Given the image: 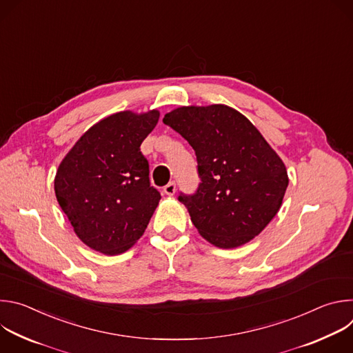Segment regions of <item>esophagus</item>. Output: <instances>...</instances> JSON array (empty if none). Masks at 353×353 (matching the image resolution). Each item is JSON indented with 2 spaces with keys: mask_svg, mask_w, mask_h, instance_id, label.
<instances>
[{
  "mask_svg": "<svg viewBox=\"0 0 353 353\" xmlns=\"http://www.w3.org/2000/svg\"><path fill=\"white\" fill-rule=\"evenodd\" d=\"M163 191H165L166 195H174V192H176V183H174V181H170L169 184H166V185L163 187Z\"/></svg>",
  "mask_w": 353,
  "mask_h": 353,
  "instance_id": "obj_1",
  "label": "esophagus"
}]
</instances>
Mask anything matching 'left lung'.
Instances as JSON below:
<instances>
[{
  "label": "left lung",
  "instance_id": "8db88e82",
  "mask_svg": "<svg viewBox=\"0 0 353 353\" xmlns=\"http://www.w3.org/2000/svg\"><path fill=\"white\" fill-rule=\"evenodd\" d=\"M163 123L195 150L201 183L179 201L199 234L219 248L259 236L278 214L289 183L282 159L260 131L225 105L179 108Z\"/></svg>",
  "mask_w": 353,
  "mask_h": 353
}]
</instances>
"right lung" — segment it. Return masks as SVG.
Here are the masks:
<instances>
[{
    "label": "right lung",
    "mask_w": 353,
    "mask_h": 353,
    "mask_svg": "<svg viewBox=\"0 0 353 353\" xmlns=\"http://www.w3.org/2000/svg\"><path fill=\"white\" fill-rule=\"evenodd\" d=\"M159 112H120L92 125L59 166L54 190L77 236L108 256L127 251L145 232L161 199L150 185L141 143Z\"/></svg>",
    "instance_id": "1"
}]
</instances>
